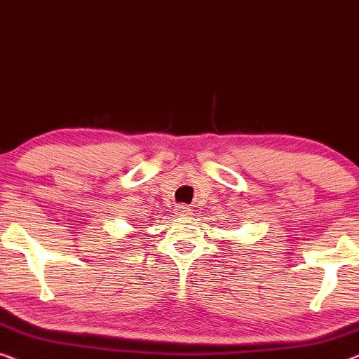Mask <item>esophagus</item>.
Masks as SVG:
<instances>
[{
    "label": "esophagus",
    "instance_id": "34e87169",
    "mask_svg": "<svg viewBox=\"0 0 359 359\" xmlns=\"http://www.w3.org/2000/svg\"><path fill=\"white\" fill-rule=\"evenodd\" d=\"M179 215H180V216H185V218H187V216L194 215V210H191L190 206H180V208H179Z\"/></svg>",
    "mask_w": 359,
    "mask_h": 359
}]
</instances>
